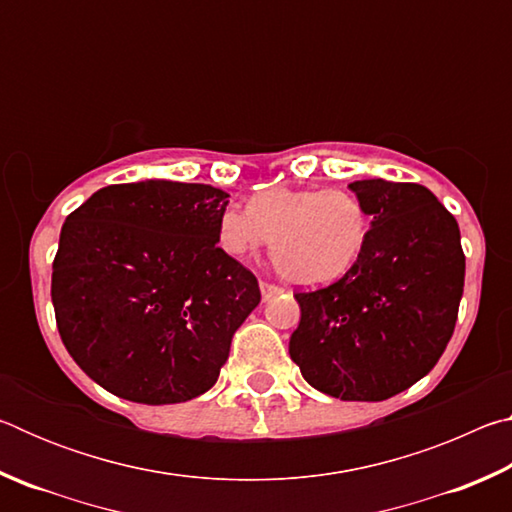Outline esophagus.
I'll list each match as a JSON object with an SVG mask.
<instances>
[{
	"mask_svg": "<svg viewBox=\"0 0 512 512\" xmlns=\"http://www.w3.org/2000/svg\"><path fill=\"white\" fill-rule=\"evenodd\" d=\"M259 289H262V298L264 300H271L277 293H282V287H277V284L271 282H259Z\"/></svg>",
	"mask_w": 512,
	"mask_h": 512,
	"instance_id": "1",
	"label": "esophagus"
}]
</instances>
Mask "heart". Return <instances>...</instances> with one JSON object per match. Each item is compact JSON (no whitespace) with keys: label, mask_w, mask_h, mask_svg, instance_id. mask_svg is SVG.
<instances>
[{"label":"heart","mask_w":512,"mask_h":512,"mask_svg":"<svg viewBox=\"0 0 512 512\" xmlns=\"http://www.w3.org/2000/svg\"><path fill=\"white\" fill-rule=\"evenodd\" d=\"M370 235L361 198L341 187H271L250 207L230 203L216 223L225 255L244 259L273 237V262L298 284L339 280L357 264Z\"/></svg>","instance_id":"obj_1"}]
</instances>
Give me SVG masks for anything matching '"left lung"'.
Listing matches in <instances>:
<instances>
[{
    "instance_id": "1",
    "label": "left lung",
    "mask_w": 512,
    "mask_h": 512,
    "mask_svg": "<svg viewBox=\"0 0 512 512\" xmlns=\"http://www.w3.org/2000/svg\"><path fill=\"white\" fill-rule=\"evenodd\" d=\"M370 235L348 273L293 293L300 325L289 354L320 393L381 402L406 391L443 357L465 282L458 223L418 183L357 180Z\"/></svg>"
}]
</instances>
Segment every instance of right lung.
<instances>
[{"instance_id":"add662e5","label":"right lung","mask_w":512,"mask_h":512,"mask_svg":"<svg viewBox=\"0 0 512 512\" xmlns=\"http://www.w3.org/2000/svg\"><path fill=\"white\" fill-rule=\"evenodd\" d=\"M223 189L108 185L67 216L51 273L56 325L85 375L140 404L205 393L259 300L257 277L216 246Z\"/></svg>"}]
</instances>
